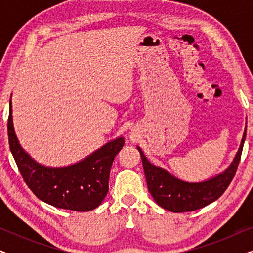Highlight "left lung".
I'll return each instance as SVG.
<instances>
[{
	"mask_svg": "<svg viewBox=\"0 0 253 253\" xmlns=\"http://www.w3.org/2000/svg\"><path fill=\"white\" fill-rule=\"evenodd\" d=\"M245 136H247V127L244 130L236 157L229 167L222 174L199 183H189L174 177L165 169L152 165L140 148L137 147L143 161L148 191L154 198L155 203L170 212L182 213L199 210L215 202L226 191L236 174Z\"/></svg>",
	"mask_w": 253,
	"mask_h": 253,
	"instance_id": "1",
	"label": "left lung"
}]
</instances>
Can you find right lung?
I'll return each instance as SVG.
<instances>
[{"label":"right lung","instance_id":"obj_1","mask_svg":"<svg viewBox=\"0 0 253 253\" xmlns=\"http://www.w3.org/2000/svg\"><path fill=\"white\" fill-rule=\"evenodd\" d=\"M8 137L11 153L24 181L42 202L58 209L87 212L98 207L108 192L109 172L124 138L109 141L77 164L51 168L38 164L23 150L12 123L11 100L8 119Z\"/></svg>","mask_w":253,"mask_h":253}]
</instances>
